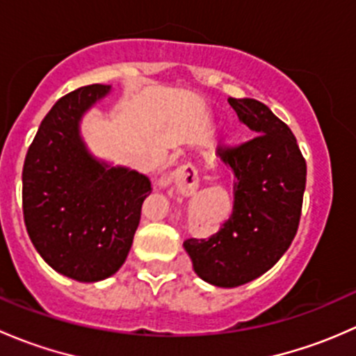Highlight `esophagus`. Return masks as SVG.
<instances>
[{
  "instance_id": "34e87169",
  "label": "esophagus",
  "mask_w": 356,
  "mask_h": 356,
  "mask_svg": "<svg viewBox=\"0 0 356 356\" xmlns=\"http://www.w3.org/2000/svg\"><path fill=\"white\" fill-rule=\"evenodd\" d=\"M168 182L174 184L179 191L189 195V193H193L196 188H198V170H196L195 165L184 163L181 165L174 174H172L170 181Z\"/></svg>"
}]
</instances>
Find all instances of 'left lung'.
I'll use <instances>...</instances> for the list:
<instances>
[{"mask_svg":"<svg viewBox=\"0 0 356 356\" xmlns=\"http://www.w3.org/2000/svg\"><path fill=\"white\" fill-rule=\"evenodd\" d=\"M227 102L253 134L217 149L236 177L232 213L210 238H189L184 248L203 281L236 288L274 267L293 243L307 161L291 129L267 105L251 98Z\"/></svg>","mask_w":356,"mask_h":356,"instance_id":"1","label":"left lung"}]
</instances>
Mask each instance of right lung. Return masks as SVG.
<instances>
[{"instance_id": "add662e5", "label": "right lung", "mask_w": 356, "mask_h": 356, "mask_svg": "<svg viewBox=\"0 0 356 356\" xmlns=\"http://www.w3.org/2000/svg\"><path fill=\"white\" fill-rule=\"evenodd\" d=\"M110 86L91 84L60 98L25 155L22 210L29 238L46 264L81 282L122 267L152 193L146 175L102 165L79 138L82 113Z\"/></svg>"}]
</instances>
